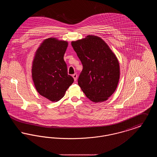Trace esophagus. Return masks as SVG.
I'll list each match as a JSON object with an SVG mask.
<instances>
[{"instance_id": "esophagus-1", "label": "esophagus", "mask_w": 157, "mask_h": 157, "mask_svg": "<svg viewBox=\"0 0 157 157\" xmlns=\"http://www.w3.org/2000/svg\"><path fill=\"white\" fill-rule=\"evenodd\" d=\"M72 76H73V78L74 79V81H76V79H77V78H78V75L76 74H74V75H72Z\"/></svg>"}]
</instances>
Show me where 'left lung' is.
<instances>
[{
    "instance_id": "obj_1",
    "label": "left lung",
    "mask_w": 157,
    "mask_h": 157,
    "mask_svg": "<svg viewBox=\"0 0 157 157\" xmlns=\"http://www.w3.org/2000/svg\"><path fill=\"white\" fill-rule=\"evenodd\" d=\"M83 69L78 83L86 97L94 102L106 101L117 89L120 64L115 54L100 37L88 35L71 42Z\"/></svg>"
}]
</instances>
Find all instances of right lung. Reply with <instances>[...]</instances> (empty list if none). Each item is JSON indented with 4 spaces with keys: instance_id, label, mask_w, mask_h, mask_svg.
I'll use <instances>...</instances> for the list:
<instances>
[{
    "instance_id": "right-lung-1",
    "label": "right lung",
    "mask_w": 157,
    "mask_h": 157,
    "mask_svg": "<svg viewBox=\"0 0 157 157\" xmlns=\"http://www.w3.org/2000/svg\"><path fill=\"white\" fill-rule=\"evenodd\" d=\"M67 47L66 41L48 38L38 48L33 61L32 75L35 88L40 95L52 102L63 97L74 81L67 74L63 59Z\"/></svg>"
}]
</instances>
